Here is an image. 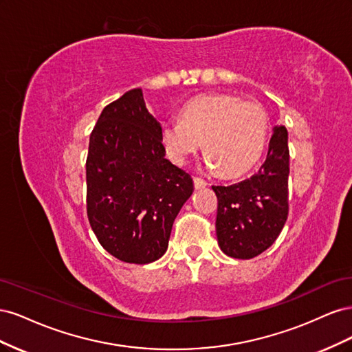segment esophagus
Segmentation results:
<instances>
[{"label":"esophagus","instance_id":"obj_1","mask_svg":"<svg viewBox=\"0 0 352 352\" xmlns=\"http://www.w3.org/2000/svg\"><path fill=\"white\" fill-rule=\"evenodd\" d=\"M194 185H195V189H202V188H206L208 184H207V180H204L202 177H194Z\"/></svg>","mask_w":352,"mask_h":352}]
</instances>
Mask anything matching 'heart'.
Wrapping results in <instances>:
<instances>
[{"instance_id": "heart-1", "label": "heart", "mask_w": 352, "mask_h": 352, "mask_svg": "<svg viewBox=\"0 0 352 352\" xmlns=\"http://www.w3.org/2000/svg\"><path fill=\"white\" fill-rule=\"evenodd\" d=\"M267 135V116L255 101L226 94L201 95L180 110V120H166L160 141L175 164H186L204 142L206 166L241 176L258 162Z\"/></svg>"}]
</instances>
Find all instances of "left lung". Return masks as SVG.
Here are the masks:
<instances>
[{
  "instance_id": "1",
  "label": "left lung",
  "mask_w": 352,
  "mask_h": 352,
  "mask_svg": "<svg viewBox=\"0 0 352 352\" xmlns=\"http://www.w3.org/2000/svg\"><path fill=\"white\" fill-rule=\"evenodd\" d=\"M289 150L285 126L273 127L258 172L229 186H212L217 199L216 233L229 257L250 260L272 247L287 219Z\"/></svg>"
}]
</instances>
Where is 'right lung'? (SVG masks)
I'll return each mask as SVG.
<instances>
[{"label":"right lung","instance_id":"obj_1","mask_svg":"<svg viewBox=\"0 0 352 352\" xmlns=\"http://www.w3.org/2000/svg\"><path fill=\"white\" fill-rule=\"evenodd\" d=\"M160 127L138 88L102 110L89 138L88 219L102 248L124 263L163 257L194 192L192 177L164 158Z\"/></svg>","mask_w":352,"mask_h":352}]
</instances>
